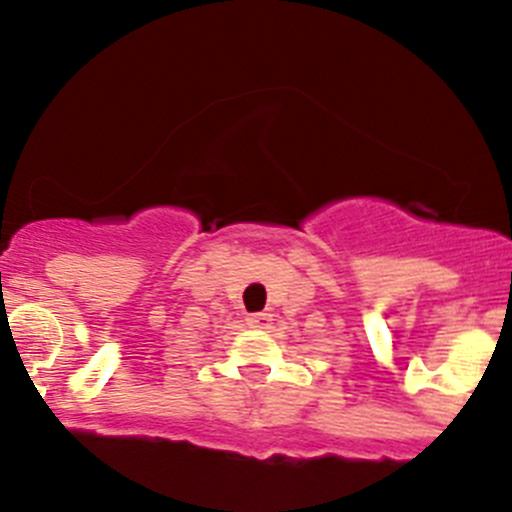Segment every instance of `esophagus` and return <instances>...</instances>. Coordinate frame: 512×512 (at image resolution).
<instances>
[{"label":"esophagus","instance_id":"1","mask_svg":"<svg viewBox=\"0 0 512 512\" xmlns=\"http://www.w3.org/2000/svg\"><path fill=\"white\" fill-rule=\"evenodd\" d=\"M247 327L252 329H267L272 324V312L270 309H265V312H255V314H247Z\"/></svg>","mask_w":512,"mask_h":512}]
</instances>
